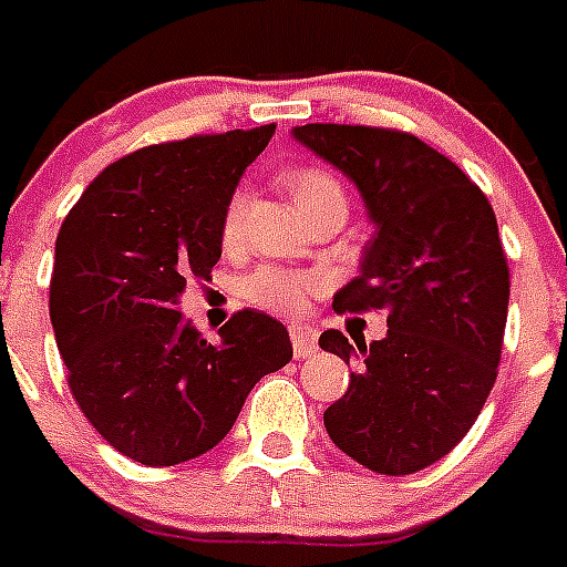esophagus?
Masks as SVG:
<instances>
[{"label":"esophagus","instance_id":"1","mask_svg":"<svg viewBox=\"0 0 567 567\" xmlns=\"http://www.w3.org/2000/svg\"><path fill=\"white\" fill-rule=\"evenodd\" d=\"M289 338H292L295 358H309L318 349V332L307 323H292L289 327Z\"/></svg>","mask_w":567,"mask_h":567}]
</instances>
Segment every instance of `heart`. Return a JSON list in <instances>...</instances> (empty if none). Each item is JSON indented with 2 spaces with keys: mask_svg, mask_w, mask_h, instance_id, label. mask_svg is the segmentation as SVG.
Here are the masks:
<instances>
[{
  "mask_svg": "<svg viewBox=\"0 0 567 567\" xmlns=\"http://www.w3.org/2000/svg\"><path fill=\"white\" fill-rule=\"evenodd\" d=\"M289 195L295 198L300 213L320 207V204L343 202V189L334 182L332 175L323 173L318 167H300L284 175ZM240 221H244V193H235L227 202L221 218V247L235 249L240 240ZM323 289V280L315 272H303V269H278V267H260L255 269L249 278H244L240 292L249 303L269 312L295 315L307 307L309 300Z\"/></svg>",
  "mask_w": 567,
  "mask_h": 567,
  "instance_id": "b5f03b06",
  "label": "heart"
}]
</instances>
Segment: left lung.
Segmentation results:
<instances>
[{"mask_svg": "<svg viewBox=\"0 0 567 567\" xmlns=\"http://www.w3.org/2000/svg\"><path fill=\"white\" fill-rule=\"evenodd\" d=\"M292 135L358 187L374 224L360 275L332 307L383 309V340L327 329L320 349L360 372L323 412L340 452L378 474H414L468 434L497 380L508 260L483 189L403 130L303 124Z\"/></svg>", "mask_w": 567, "mask_h": 567, "instance_id": "8db88e82", "label": "left lung"}]
</instances>
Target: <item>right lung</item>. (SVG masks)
<instances>
[{
    "label": "right lung",
    "mask_w": 567,
    "mask_h": 567,
    "mask_svg": "<svg viewBox=\"0 0 567 567\" xmlns=\"http://www.w3.org/2000/svg\"><path fill=\"white\" fill-rule=\"evenodd\" d=\"M275 124L189 135L124 155L56 235L50 323L84 417L142 465L207 454L264 374L292 360L280 320L240 309L209 343L182 318L189 280L221 258V218Z\"/></svg>",
    "instance_id": "1"
}]
</instances>
